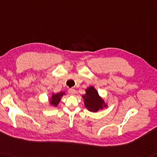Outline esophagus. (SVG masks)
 Segmentation results:
<instances>
[{
  "label": "esophagus",
  "mask_w": 157,
  "mask_h": 157,
  "mask_svg": "<svg viewBox=\"0 0 157 157\" xmlns=\"http://www.w3.org/2000/svg\"><path fill=\"white\" fill-rule=\"evenodd\" d=\"M68 92H69V94H70V95H75V93H76V91H75V89H73V88H71V89H70V90H69Z\"/></svg>",
  "instance_id": "obj_1"
}]
</instances>
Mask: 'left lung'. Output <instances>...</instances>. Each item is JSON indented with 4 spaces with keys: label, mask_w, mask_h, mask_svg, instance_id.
Wrapping results in <instances>:
<instances>
[{
    "label": "left lung",
    "mask_w": 157,
    "mask_h": 157,
    "mask_svg": "<svg viewBox=\"0 0 157 157\" xmlns=\"http://www.w3.org/2000/svg\"><path fill=\"white\" fill-rule=\"evenodd\" d=\"M82 98L84 100L85 107L90 112H96L107 106L104 100L93 86L87 87L86 90V94L83 95Z\"/></svg>",
    "instance_id": "left-lung-1"
}]
</instances>
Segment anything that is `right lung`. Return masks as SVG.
Listing matches in <instances>:
<instances>
[{
    "label": "right lung",
    "instance_id": "obj_1",
    "mask_svg": "<svg viewBox=\"0 0 157 157\" xmlns=\"http://www.w3.org/2000/svg\"><path fill=\"white\" fill-rule=\"evenodd\" d=\"M65 92H61L59 93H57L56 94H53L52 98L50 99V104L53 105V106L56 107L58 105V104L59 103V101H61V98L63 95H65Z\"/></svg>",
    "mask_w": 157,
    "mask_h": 157
}]
</instances>
